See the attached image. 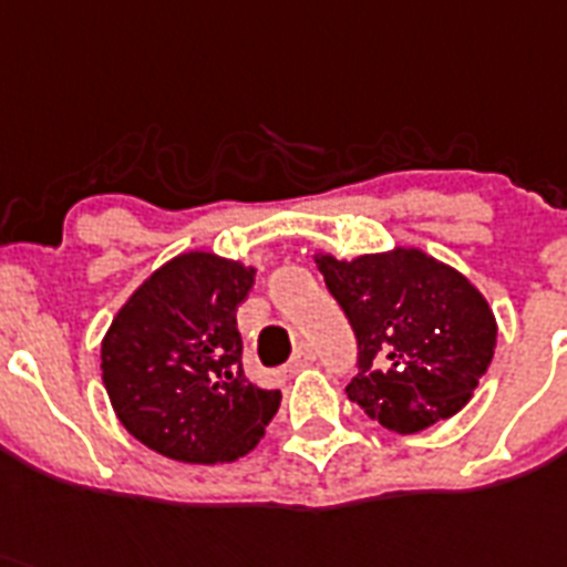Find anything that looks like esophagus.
I'll return each instance as SVG.
<instances>
[{"mask_svg":"<svg viewBox=\"0 0 567 567\" xmlns=\"http://www.w3.org/2000/svg\"><path fill=\"white\" fill-rule=\"evenodd\" d=\"M313 363V354H311V349H306V346H299L297 351H293V357H291V363H288V372H299V369H306V365H311Z\"/></svg>","mask_w":567,"mask_h":567,"instance_id":"esophagus-1","label":"esophagus"}]
</instances>
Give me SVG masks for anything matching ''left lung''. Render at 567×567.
<instances>
[{"instance_id": "8db88e82", "label": "left lung", "mask_w": 567, "mask_h": 567, "mask_svg": "<svg viewBox=\"0 0 567 567\" xmlns=\"http://www.w3.org/2000/svg\"><path fill=\"white\" fill-rule=\"evenodd\" d=\"M313 261L360 346L349 401L398 435L467 406L496 351V313L453 265L421 247Z\"/></svg>"}]
</instances>
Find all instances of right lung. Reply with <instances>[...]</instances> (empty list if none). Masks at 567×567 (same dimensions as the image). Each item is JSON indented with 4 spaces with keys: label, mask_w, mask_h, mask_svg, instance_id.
<instances>
[{
    "label": "right lung",
    "mask_w": 567,
    "mask_h": 567,
    "mask_svg": "<svg viewBox=\"0 0 567 567\" xmlns=\"http://www.w3.org/2000/svg\"><path fill=\"white\" fill-rule=\"evenodd\" d=\"M256 268L213 250L164 261L114 313L100 372L132 437L184 464H225L265 437L282 394L241 372L236 308Z\"/></svg>",
    "instance_id": "obj_1"
}]
</instances>
